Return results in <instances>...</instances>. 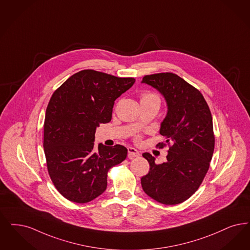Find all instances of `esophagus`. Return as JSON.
<instances>
[{"label": "esophagus", "instance_id": "1", "mask_svg": "<svg viewBox=\"0 0 250 250\" xmlns=\"http://www.w3.org/2000/svg\"><path fill=\"white\" fill-rule=\"evenodd\" d=\"M127 151H128V158L129 159H133L135 157H139L140 155V151L138 150H136L135 148L133 147H128L127 148Z\"/></svg>", "mask_w": 250, "mask_h": 250}]
</instances>
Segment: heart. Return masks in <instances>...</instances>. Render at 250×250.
I'll list each match as a JSON object with an SVG mask.
<instances>
[{"label": "heart", "instance_id": "1", "mask_svg": "<svg viewBox=\"0 0 250 250\" xmlns=\"http://www.w3.org/2000/svg\"><path fill=\"white\" fill-rule=\"evenodd\" d=\"M149 99H159L156 95H154V94H151V93H145V94H143L142 96H141V100H149ZM137 140H140V136H137V138H136Z\"/></svg>", "mask_w": 250, "mask_h": 250}]
</instances>
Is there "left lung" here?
<instances>
[{"label": "left lung", "mask_w": 250, "mask_h": 250, "mask_svg": "<svg viewBox=\"0 0 250 250\" xmlns=\"http://www.w3.org/2000/svg\"><path fill=\"white\" fill-rule=\"evenodd\" d=\"M142 83L156 88L167 103V114L161 125L166 138L156 147L168 146L167 162L156 165L145 152L150 171L141 178L142 189L164 205H177L190 198L205 179L215 147L209 107L199 90L172 72L145 75Z\"/></svg>", "instance_id": "1"}]
</instances>
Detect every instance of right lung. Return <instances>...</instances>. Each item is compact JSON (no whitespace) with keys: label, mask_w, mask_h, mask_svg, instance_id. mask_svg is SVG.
I'll use <instances>...</instances> for the list:
<instances>
[{"label":"right lung","mask_w":250,"mask_h":250,"mask_svg":"<svg viewBox=\"0 0 250 250\" xmlns=\"http://www.w3.org/2000/svg\"><path fill=\"white\" fill-rule=\"evenodd\" d=\"M94 70H81L56 90L46 108L43 149L51 180L66 199L84 204L107 188L109 170L126 158L122 145L94 147L100 124L111 120L114 101L134 84Z\"/></svg>","instance_id":"1"}]
</instances>
